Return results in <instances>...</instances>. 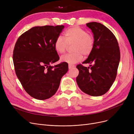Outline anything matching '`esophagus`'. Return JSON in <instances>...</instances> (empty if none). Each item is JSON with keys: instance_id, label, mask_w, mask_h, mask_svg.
<instances>
[{"instance_id": "esophagus-1", "label": "esophagus", "mask_w": 134, "mask_h": 134, "mask_svg": "<svg viewBox=\"0 0 134 134\" xmlns=\"http://www.w3.org/2000/svg\"><path fill=\"white\" fill-rule=\"evenodd\" d=\"M74 67V65H69V66H68V68H69V69H71L72 68H73Z\"/></svg>"}]
</instances>
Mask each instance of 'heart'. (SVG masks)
Returning a JSON list of instances; mask_svg holds the SVG:
<instances>
[{"mask_svg": "<svg viewBox=\"0 0 134 134\" xmlns=\"http://www.w3.org/2000/svg\"><path fill=\"white\" fill-rule=\"evenodd\" d=\"M64 37L59 36L55 40L54 47L60 54L66 52L68 45L73 44L71 54L61 56V61L72 65L81 61L85 56L90 55L94 48V38L82 28L74 26L68 28L64 32Z\"/></svg>", "mask_w": 134, "mask_h": 134, "instance_id": "b5f03b06", "label": "heart"}]
</instances>
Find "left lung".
Segmentation results:
<instances>
[{
  "label": "left lung",
  "instance_id": "8db88e82",
  "mask_svg": "<svg viewBox=\"0 0 134 134\" xmlns=\"http://www.w3.org/2000/svg\"><path fill=\"white\" fill-rule=\"evenodd\" d=\"M87 26L94 35V46L88 58L76 66L79 71L76 82L80 90L88 95L100 96L106 93L115 81L120 61V51L117 40L108 27L101 23L90 22Z\"/></svg>",
  "mask_w": 134,
  "mask_h": 134
}]
</instances>
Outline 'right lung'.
I'll return each instance as SVG.
<instances>
[{
	"instance_id": "right-lung-1",
	"label": "right lung",
	"mask_w": 134,
	"mask_h": 134,
	"mask_svg": "<svg viewBox=\"0 0 134 134\" xmlns=\"http://www.w3.org/2000/svg\"><path fill=\"white\" fill-rule=\"evenodd\" d=\"M64 27H33L16 41L13 52L15 71L24 90L35 99L45 100L54 95L68 71L66 62L51 65L60 59L54 42Z\"/></svg>"
}]
</instances>
